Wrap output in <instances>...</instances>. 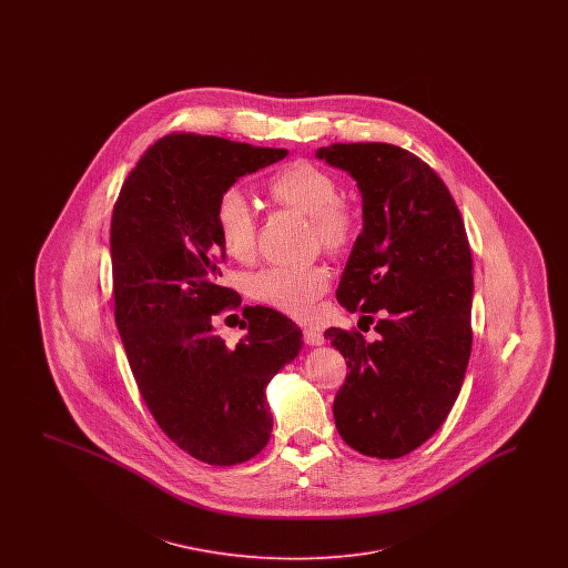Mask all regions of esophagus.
<instances>
[{
    "instance_id": "34e87169",
    "label": "esophagus",
    "mask_w": 568,
    "mask_h": 568,
    "mask_svg": "<svg viewBox=\"0 0 568 568\" xmlns=\"http://www.w3.org/2000/svg\"><path fill=\"white\" fill-rule=\"evenodd\" d=\"M302 336H304V343L311 345V347H320L325 343L324 334L320 329H313V327H304Z\"/></svg>"
}]
</instances>
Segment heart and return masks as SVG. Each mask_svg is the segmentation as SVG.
Here are the masks:
<instances>
[{
  "label": "heart",
  "instance_id": "b5f03b06",
  "mask_svg": "<svg viewBox=\"0 0 568 568\" xmlns=\"http://www.w3.org/2000/svg\"><path fill=\"white\" fill-rule=\"evenodd\" d=\"M276 204L308 216V239L329 255L345 253L357 234V215L341 200L338 181L315 163L285 165L268 183ZM216 232L223 248L239 262H248L257 243V216L239 190L221 193L215 209ZM329 274L322 264L272 266L248 278V294L292 317H308L313 304L324 296Z\"/></svg>",
  "mask_w": 568,
  "mask_h": 568
}]
</instances>
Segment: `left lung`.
<instances>
[{"instance_id": "left-lung-1", "label": "left lung", "mask_w": 568, "mask_h": 568, "mask_svg": "<svg viewBox=\"0 0 568 568\" xmlns=\"http://www.w3.org/2000/svg\"><path fill=\"white\" fill-rule=\"evenodd\" d=\"M349 172L364 227L336 297L347 311L381 313L377 341L325 329L349 375L334 398L343 440L371 458H403L447 419L466 375L473 329V257L464 221L426 162L385 142L317 149Z\"/></svg>"}]
</instances>
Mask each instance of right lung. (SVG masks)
<instances>
[{"mask_svg": "<svg viewBox=\"0 0 568 568\" xmlns=\"http://www.w3.org/2000/svg\"><path fill=\"white\" fill-rule=\"evenodd\" d=\"M285 155L215 135H163L135 163L112 211L114 322L138 389L165 436L213 466L266 447V385L302 349L300 327L268 306H244L236 347L213 325L216 313L241 306L234 290L219 285L225 248L216 202L241 176Z\"/></svg>", "mask_w": 568, "mask_h": 568, "instance_id": "add662e5", "label": "right lung"}]
</instances>
